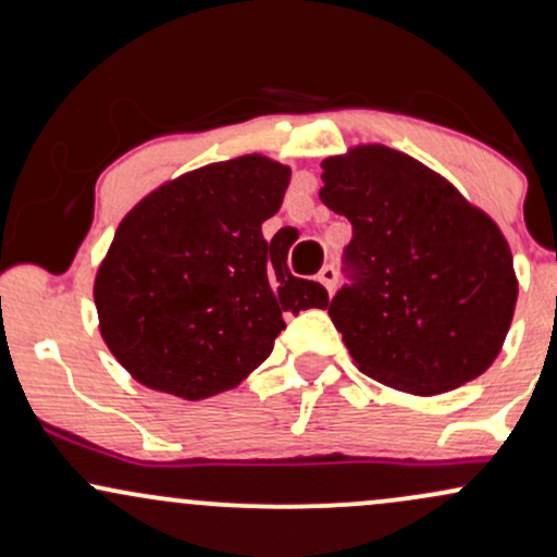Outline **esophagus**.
<instances>
[{
    "label": "esophagus",
    "instance_id": "1",
    "mask_svg": "<svg viewBox=\"0 0 557 557\" xmlns=\"http://www.w3.org/2000/svg\"><path fill=\"white\" fill-rule=\"evenodd\" d=\"M319 283L327 287V293L335 290V285H337V270H335V267H332V264L322 267V272H319Z\"/></svg>",
    "mask_w": 557,
    "mask_h": 557
}]
</instances>
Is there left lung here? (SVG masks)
<instances>
[{"instance_id":"8db88e82","label":"left lung","mask_w":557,"mask_h":557,"mask_svg":"<svg viewBox=\"0 0 557 557\" xmlns=\"http://www.w3.org/2000/svg\"><path fill=\"white\" fill-rule=\"evenodd\" d=\"M322 170L319 198L354 225L350 285L330 317L356 367L411 395L487 372L519 298L500 227L443 175L382 144L324 159Z\"/></svg>"}]
</instances>
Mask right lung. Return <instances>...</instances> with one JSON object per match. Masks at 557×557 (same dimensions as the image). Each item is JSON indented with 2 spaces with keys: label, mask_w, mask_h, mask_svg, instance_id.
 <instances>
[{
  "label": "right lung",
  "mask_w": 557,
  "mask_h": 557,
  "mask_svg": "<svg viewBox=\"0 0 557 557\" xmlns=\"http://www.w3.org/2000/svg\"><path fill=\"white\" fill-rule=\"evenodd\" d=\"M290 168L261 154L175 177L120 222L94 280L99 330L140 385L185 400L238 387L267 356L285 317L327 309V290L293 277L267 243Z\"/></svg>",
  "instance_id": "right-lung-1"
}]
</instances>
